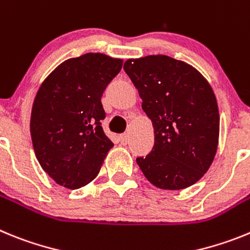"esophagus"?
Segmentation results:
<instances>
[{"label": "esophagus", "instance_id": "esophagus-1", "mask_svg": "<svg viewBox=\"0 0 250 250\" xmlns=\"http://www.w3.org/2000/svg\"><path fill=\"white\" fill-rule=\"evenodd\" d=\"M118 138H119V142L122 143V145H127V142H128V134L127 133L121 134Z\"/></svg>", "mask_w": 250, "mask_h": 250}]
</instances>
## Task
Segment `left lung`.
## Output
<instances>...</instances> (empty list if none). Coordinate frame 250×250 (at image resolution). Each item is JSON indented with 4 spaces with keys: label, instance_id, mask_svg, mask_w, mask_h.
Here are the masks:
<instances>
[{
    "label": "left lung",
    "instance_id": "obj_1",
    "mask_svg": "<svg viewBox=\"0 0 250 250\" xmlns=\"http://www.w3.org/2000/svg\"><path fill=\"white\" fill-rule=\"evenodd\" d=\"M155 128V146L137 164L165 190L194 185L209 170L219 141V109L210 84L195 68L166 55L129 59L123 66Z\"/></svg>",
    "mask_w": 250,
    "mask_h": 250
}]
</instances>
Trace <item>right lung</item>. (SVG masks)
<instances>
[{"label": "right lung", "mask_w": 250, "mask_h": 250, "mask_svg": "<svg viewBox=\"0 0 250 250\" xmlns=\"http://www.w3.org/2000/svg\"><path fill=\"white\" fill-rule=\"evenodd\" d=\"M122 60L89 53L60 64L41 84L31 112L32 146L56 184L79 188L98 175L113 147L102 121V95Z\"/></svg>", "instance_id": "right-lung-1"}]
</instances>
